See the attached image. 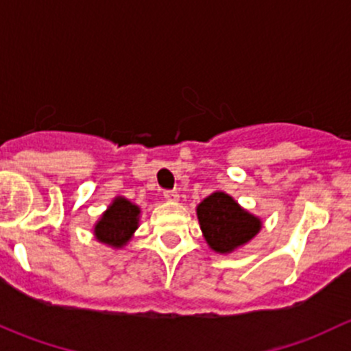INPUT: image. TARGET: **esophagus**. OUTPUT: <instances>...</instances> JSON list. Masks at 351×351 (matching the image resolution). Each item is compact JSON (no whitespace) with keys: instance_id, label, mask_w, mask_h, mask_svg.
<instances>
[{"instance_id":"1","label":"esophagus","mask_w":351,"mask_h":351,"mask_svg":"<svg viewBox=\"0 0 351 351\" xmlns=\"http://www.w3.org/2000/svg\"><path fill=\"white\" fill-rule=\"evenodd\" d=\"M164 197L167 201L176 202V201H179V193H177V191H164Z\"/></svg>"}]
</instances>
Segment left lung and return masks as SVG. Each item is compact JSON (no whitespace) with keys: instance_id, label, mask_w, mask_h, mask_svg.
I'll return each instance as SVG.
<instances>
[{"instance_id":"obj_1","label":"left lung","mask_w":351,"mask_h":351,"mask_svg":"<svg viewBox=\"0 0 351 351\" xmlns=\"http://www.w3.org/2000/svg\"><path fill=\"white\" fill-rule=\"evenodd\" d=\"M197 219L213 250L228 254L258 233V218L252 216L225 193H215L197 206Z\"/></svg>"}]
</instances>
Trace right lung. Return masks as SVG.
Returning <instances> with one entry per match:
<instances>
[{
    "mask_svg": "<svg viewBox=\"0 0 351 351\" xmlns=\"http://www.w3.org/2000/svg\"><path fill=\"white\" fill-rule=\"evenodd\" d=\"M138 206L132 204L125 197H117L97 221L95 228L97 240L111 247H123L132 238L133 231L138 228Z\"/></svg>",
    "mask_w": 351,
    "mask_h": 351,
    "instance_id": "obj_1",
    "label": "right lung"
}]
</instances>
